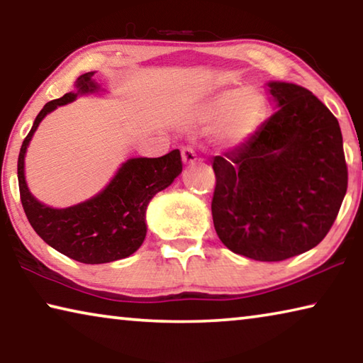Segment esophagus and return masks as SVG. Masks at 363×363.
<instances>
[{"mask_svg": "<svg viewBox=\"0 0 363 363\" xmlns=\"http://www.w3.org/2000/svg\"><path fill=\"white\" fill-rule=\"evenodd\" d=\"M181 155H182L184 164H194L196 162V153L192 147H182Z\"/></svg>", "mask_w": 363, "mask_h": 363, "instance_id": "34e87169", "label": "esophagus"}]
</instances>
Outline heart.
Wrapping results in <instances>:
<instances>
[{"label":"heart","mask_w":363,"mask_h":363,"mask_svg":"<svg viewBox=\"0 0 363 363\" xmlns=\"http://www.w3.org/2000/svg\"><path fill=\"white\" fill-rule=\"evenodd\" d=\"M266 112L262 97L248 89H229L214 94L195 110V120L213 123L225 144L237 145L250 139L259 128Z\"/></svg>","instance_id":"1"}]
</instances>
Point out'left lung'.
I'll return each instance as SVG.
<instances>
[{
    "mask_svg": "<svg viewBox=\"0 0 363 363\" xmlns=\"http://www.w3.org/2000/svg\"><path fill=\"white\" fill-rule=\"evenodd\" d=\"M280 107L247 143L213 158L211 211L233 253L284 261L317 247L347 190L336 116L309 89L269 83Z\"/></svg>",
    "mask_w": 363,
    "mask_h": 363,
    "instance_id": "1",
    "label": "left lung"
}]
</instances>
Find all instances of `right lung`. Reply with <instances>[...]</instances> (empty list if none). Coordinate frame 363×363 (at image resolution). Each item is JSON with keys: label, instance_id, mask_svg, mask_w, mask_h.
Wrapping results in <instances>:
<instances>
[{"label": "right lung", "instance_id": "1", "mask_svg": "<svg viewBox=\"0 0 363 363\" xmlns=\"http://www.w3.org/2000/svg\"><path fill=\"white\" fill-rule=\"evenodd\" d=\"M93 77L94 72L84 73L77 79V93H67L41 108L22 143L17 177L23 211L43 240L78 262L104 264L131 256L143 245L147 232V205L153 195L167 189L181 174L182 158L177 149L158 158H131L123 163L106 190L88 201L64 210L40 203L28 192L23 176L27 145L40 121L49 112L72 102L77 94L99 89Z\"/></svg>", "mask_w": 363, "mask_h": 363}]
</instances>
